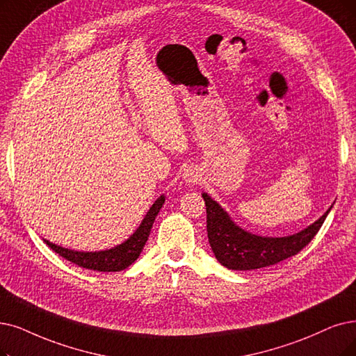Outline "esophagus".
Masks as SVG:
<instances>
[{
  "label": "esophagus",
  "instance_id": "34e87169",
  "mask_svg": "<svg viewBox=\"0 0 356 356\" xmlns=\"http://www.w3.org/2000/svg\"><path fill=\"white\" fill-rule=\"evenodd\" d=\"M198 172L195 169H187L186 172H184V181L186 182H197L198 181Z\"/></svg>",
  "mask_w": 356,
  "mask_h": 356
}]
</instances>
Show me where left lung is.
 I'll return each instance as SVG.
<instances>
[{
    "label": "left lung",
    "mask_w": 356,
    "mask_h": 356,
    "mask_svg": "<svg viewBox=\"0 0 356 356\" xmlns=\"http://www.w3.org/2000/svg\"><path fill=\"white\" fill-rule=\"evenodd\" d=\"M202 195L206 203L207 236L210 247L218 261L231 270H255L277 264L279 261L292 257L307 247L311 239L317 235L332 209L330 207L318 220L301 232L272 238L244 231L243 227L234 223L219 203L206 193Z\"/></svg>",
    "instance_id": "obj_1"
}]
</instances>
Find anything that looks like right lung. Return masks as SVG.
Masks as SVG:
<instances>
[{"label": "right lung", "instance_id": "right-lung-1", "mask_svg": "<svg viewBox=\"0 0 356 356\" xmlns=\"http://www.w3.org/2000/svg\"><path fill=\"white\" fill-rule=\"evenodd\" d=\"M165 203V195H161L158 200L153 203L147 215L145 216L143 222L140 223L137 231L125 241V243L113 247L105 251H95V252H83L63 248L60 245H55L49 241L44 239L47 245L54 250L56 254H60L65 260L74 263L83 268L96 270V272H120L129 266H131L137 259L140 252L143 251L145 244L147 243V238L150 235L153 222L158 216L159 210Z\"/></svg>", "mask_w": 356, "mask_h": 356}]
</instances>
